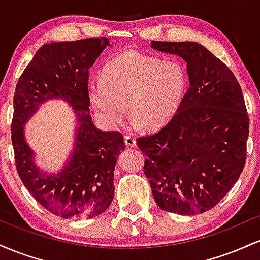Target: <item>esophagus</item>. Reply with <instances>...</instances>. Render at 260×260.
<instances>
[{"mask_svg":"<svg viewBox=\"0 0 260 260\" xmlns=\"http://www.w3.org/2000/svg\"><path fill=\"white\" fill-rule=\"evenodd\" d=\"M124 143H126V145L127 147H134V145H136V137L133 136V134H126V136H124Z\"/></svg>","mask_w":260,"mask_h":260,"instance_id":"esophagus-1","label":"esophagus"}]
</instances>
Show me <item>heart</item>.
<instances>
[{
    "mask_svg": "<svg viewBox=\"0 0 260 260\" xmlns=\"http://www.w3.org/2000/svg\"><path fill=\"white\" fill-rule=\"evenodd\" d=\"M186 68L177 59L124 52L106 64L103 79H91L89 98L100 117L117 126L127 105L137 123L166 124L180 109L187 90Z\"/></svg>",
    "mask_w": 260,
    "mask_h": 260,
    "instance_id": "heart-1",
    "label": "heart"
}]
</instances>
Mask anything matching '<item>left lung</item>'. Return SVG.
I'll return each mask as SVG.
<instances>
[{"label": "left lung", "instance_id": "1", "mask_svg": "<svg viewBox=\"0 0 260 260\" xmlns=\"http://www.w3.org/2000/svg\"><path fill=\"white\" fill-rule=\"evenodd\" d=\"M187 62L189 88L159 132L137 139L156 204L180 215L214 208L246 164L249 117L240 83L221 59L197 43L151 41Z\"/></svg>", "mask_w": 260, "mask_h": 260}]
</instances>
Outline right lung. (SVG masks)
<instances>
[{
  "label": "right lung",
  "instance_id": "add662e5",
  "mask_svg": "<svg viewBox=\"0 0 260 260\" xmlns=\"http://www.w3.org/2000/svg\"><path fill=\"white\" fill-rule=\"evenodd\" d=\"M110 40L89 38L45 44L18 79L11 132L16 168L23 184L40 205L64 219H89L111 204L116 159L124 149L121 132L98 129L90 116L89 68ZM68 101L79 116L77 144L70 162L57 175L41 173L32 162L22 124L45 100Z\"/></svg>",
  "mask_w": 260,
  "mask_h": 260
}]
</instances>
